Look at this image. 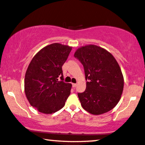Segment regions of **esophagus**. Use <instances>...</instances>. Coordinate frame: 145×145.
<instances>
[{
    "label": "esophagus",
    "mask_w": 145,
    "mask_h": 145,
    "mask_svg": "<svg viewBox=\"0 0 145 145\" xmlns=\"http://www.w3.org/2000/svg\"><path fill=\"white\" fill-rule=\"evenodd\" d=\"M72 86H73V88H76V87L77 86V84H72Z\"/></svg>",
    "instance_id": "esophagus-1"
}]
</instances>
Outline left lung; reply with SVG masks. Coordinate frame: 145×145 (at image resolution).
Segmentation results:
<instances>
[{
	"instance_id": "left-lung-1",
	"label": "left lung",
	"mask_w": 145,
	"mask_h": 145,
	"mask_svg": "<svg viewBox=\"0 0 145 145\" xmlns=\"http://www.w3.org/2000/svg\"><path fill=\"white\" fill-rule=\"evenodd\" d=\"M74 57L84 68L86 89L78 95L82 107L91 114L101 115L114 108L122 95L124 79L116 59L99 46L78 48Z\"/></svg>"
}]
</instances>
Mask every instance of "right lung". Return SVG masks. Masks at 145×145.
Segmentation results:
<instances>
[{
	"label": "right lung",
	"instance_id": "obj_1",
	"mask_svg": "<svg viewBox=\"0 0 145 145\" xmlns=\"http://www.w3.org/2000/svg\"><path fill=\"white\" fill-rule=\"evenodd\" d=\"M71 50L68 46L52 44L31 60L25 75L24 91L29 103L38 111L51 114L59 111L70 95L71 84L63 81L62 65Z\"/></svg>",
	"mask_w": 145,
	"mask_h": 145
}]
</instances>
